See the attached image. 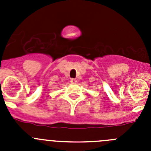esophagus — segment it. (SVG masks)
Segmentation results:
<instances>
[{
    "label": "esophagus",
    "instance_id": "34e87169",
    "mask_svg": "<svg viewBox=\"0 0 151 151\" xmlns=\"http://www.w3.org/2000/svg\"><path fill=\"white\" fill-rule=\"evenodd\" d=\"M70 82H71L72 84H76V78H71Z\"/></svg>",
    "mask_w": 151,
    "mask_h": 151
}]
</instances>
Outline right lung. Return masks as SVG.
Here are the masks:
<instances>
[{"label": "right lung", "instance_id": "obj_1", "mask_svg": "<svg viewBox=\"0 0 151 151\" xmlns=\"http://www.w3.org/2000/svg\"><path fill=\"white\" fill-rule=\"evenodd\" d=\"M0 82H1V81H0Z\"/></svg>", "mask_w": 151, "mask_h": 151}]
</instances>
